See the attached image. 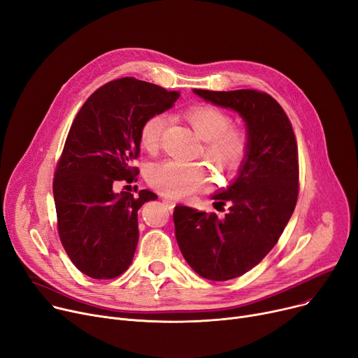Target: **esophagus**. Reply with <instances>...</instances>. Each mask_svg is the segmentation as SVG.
<instances>
[{"label": "esophagus", "mask_w": 358, "mask_h": 358, "mask_svg": "<svg viewBox=\"0 0 358 358\" xmlns=\"http://www.w3.org/2000/svg\"><path fill=\"white\" fill-rule=\"evenodd\" d=\"M163 203H164L167 208H169L171 211H172V209H173V208H175V205H176L172 199H163Z\"/></svg>", "instance_id": "1"}]
</instances>
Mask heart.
Listing matches in <instances>:
<instances>
[{"mask_svg":"<svg viewBox=\"0 0 358 358\" xmlns=\"http://www.w3.org/2000/svg\"><path fill=\"white\" fill-rule=\"evenodd\" d=\"M192 127L205 140V155L222 175H234L240 171L247 153V134L233 125V118L215 105L201 103L186 110ZM167 125V115L156 113L147 117L140 127V143L147 150L157 147ZM149 182L157 192L167 198L180 199L203 187L209 175L201 163H189L178 159H166L150 166Z\"/></svg>","mask_w":358,"mask_h":358,"instance_id":"heart-1","label":"heart"}]
</instances>
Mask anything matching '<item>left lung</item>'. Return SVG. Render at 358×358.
Instances as JSON below:
<instances>
[{
    "label": "left lung",
    "instance_id": "obj_1",
    "mask_svg": "<svg viewBox=\"0 0 358 358\" xmlns=\"http://www.w3.org/2000/svg\"><path fill=\"white\" fill-rule=\"evenodd\" d=\"M194 92L238 113L247 127L248 153L237 178L213 195L215 208L228 206L225 217L182 205L173 211L187 264L208 280L224 282L257 266L280 238L298 201V144L286 113L266 92Z\"/></svg>",
    "mask_w": 358,
    "mask_h": 358
}]
</instances>
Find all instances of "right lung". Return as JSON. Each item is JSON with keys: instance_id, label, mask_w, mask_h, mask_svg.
Wrapping results in <instances>:
<instances>
[{"instance_id": "add662e5", "label": "right lung", "mask_w": 358, "mask_h": 358, "mask_svg": "<svg viewBox=\"0 0 358 358\" xmlns=\"http://www.w3.org/2000/svg\"><path fill=\"white\" fill-rule=\"evenodd\" d=\"M178 91L136 78L105 83L82 105L56 166L53 198L63 248L83 275L114 279L129 268L138 243L137 213L150 191L115 194L117 180L131 183L140 155V127L173 107Z\"/></svg>"}]
</instances>
